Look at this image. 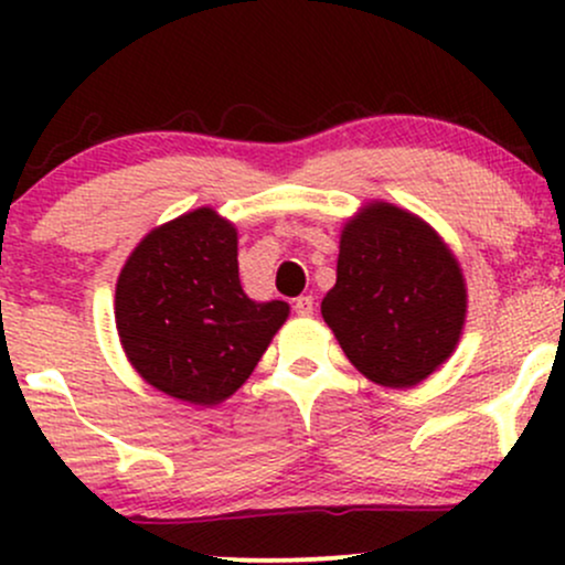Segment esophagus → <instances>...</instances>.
I'll list each match as a JSON object with an SVG mask.
<instances>
[{
    "mask_svg": "<svg viewBox=\"0 0 565 565\" xmlns=\"http://www.w3.org/2000/svg\"><path fill=\"white\" fill-rule=\"evenodd\" d=\"M295 313L297 316H313V297L302 295L295 300Z\"/></svg>",
    "mask_w": 565,
    "mask_h": 565,
    "instance_id": "1",
    "label": "esophagus"
}]
</instances>
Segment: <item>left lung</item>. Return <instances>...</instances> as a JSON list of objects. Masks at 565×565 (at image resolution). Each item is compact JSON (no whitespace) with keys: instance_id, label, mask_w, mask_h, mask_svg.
<instances>
[{"instance_id":"1","label":"left lung","mask_w":565,"mask_h":565,"mask_svg":"<svg viewBox=\"0 0 565 565\" xmlns=\"http://www.w3.org/2000/svg\"><path fill=\"white\" fill-rule=\"evenodd\" d=\"M465 313L462 268L425 220L387 201L348 220L321 316L364 377L419 385L454 353Z\"/></svg>"}]
</instances>
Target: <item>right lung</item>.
Returning <instances> with one entry per match:
<instances>
[{
    "mask_svg": "<svg viewBox=\"0 0 565 565\" xmlns=\"http://www.w3.org/2000/svg\"><path fill=\"white\" fill-rule=\"evenodd\" d=\"M236 257V228L210 206L153 228L127 257L116 281V329L148 385L215 406L255 372L289 305L249 300Z\"/></svg>",
    "mask_w": 565,
    "mask_h": 565,
    "instance_id": "add662e5",
    "label": "right lung"
}]
</instances>
